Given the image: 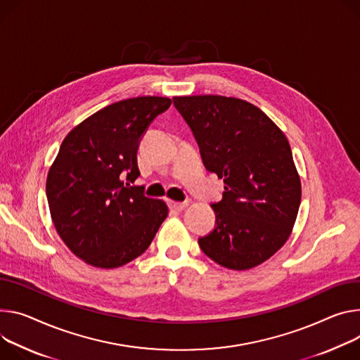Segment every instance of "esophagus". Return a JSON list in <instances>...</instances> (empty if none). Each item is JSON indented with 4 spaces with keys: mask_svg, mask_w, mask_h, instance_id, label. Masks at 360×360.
Masks as SVG:
<instances>
[{
    "mask_svg": "<svg viewBox=\"0 0 360 360\" xmlns=\"http://www.w3.org/2000/svg\"><path fill=\"white\" fill-rule=\"evenodd\" d=\"M169 205L172 210H176V211H182L188 207V202H176V201H169Z\"/></svg>",
    "mask_w": 360,
    "mask_h": 360,
    "instance_id": "obj_1",
    "label": "esophagus"
}]
</instances>
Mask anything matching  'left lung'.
I'll return each instance as SVG.
<instances>
[{"mask_svg": "<svg viewBox=\"0 0 360 360\" xmlns=\"http://www.w3.org/2000/svg\"><path fill=\"white\" fill-rule=\"evenodd\" d=\"M174 105L205 168L225 184L222 200L212 204L217 225L198 240L201 250L230 270L259 266L288 240L302 201L285 135L263 110L237 97L175 96Z\"/></svg>", "mask_w": 360, "mask_h": 360, "instance_id": "1", "label": "left lung"}]
</instances>
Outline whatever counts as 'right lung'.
I'll return each mask as SVG.
<instances>
[{
	"instance_id": "obj_1",
	"label": "right lung",
	"mask_w": 360,
	"mask_h": 360,
	"mask_svg": "<svg viewBox=\"0 0 360 360\" xmlns=\"http://www.w3.org/2000/svg\"><path fill=\"white\" fill-rule=\"evenodd\" d=\"M169 97L139 96L93 113L64 138L49 169L46 193L60 238L84 263L116 269L150 245L168 205L148 198L136 153L150 122L171 106ZM127 180V186L124 181Z\"/></svg>"
}]
</instances>
